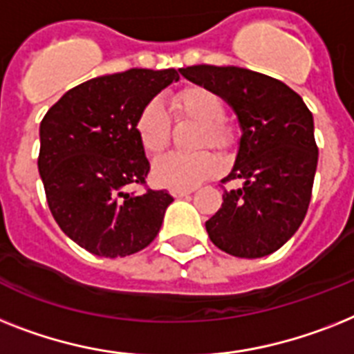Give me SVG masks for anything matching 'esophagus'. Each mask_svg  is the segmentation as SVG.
Here are the masks:
<instances>
[{"label": "esophagus", "mask_w": 354, "mask_h": 354, "mask_svg": "<svg viewBox=\"0 0 354 354\" xmlns=\"http://www.w3.org/2000/svg\"><path fill=\"white\" fill-rule=\"evenodd\" d=\"M194 194V189H171V195L175 198H180V197H186V195Z\"/></svg>", "instance_id": "esophagus-1"}]
</instances>
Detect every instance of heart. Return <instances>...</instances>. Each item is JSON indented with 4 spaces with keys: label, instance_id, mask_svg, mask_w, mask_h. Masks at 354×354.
Listing matches in <instances>:
<instances>
[{
    "label": "heart",
    "instance_id": "1",
    "mask_svg": "<svg viewBox=\"0 0 354 354\" xmlns=\"http://www.w3.org/2000/svg\"><path fill=\"white\" fill-rule=\"evenodd\" d=\"M175 115L201 124L195 145L212 146L227 151L235 142L232 127L223 121L226 108L217 93L204 86H184L171 95ZM136 133L148 153H160L170 142L171 119L159 99H151L139 110L136 118ZM221 170L218 159L212 151L197 153H166L151 166V177L159 186L170 189H192L204 180L212 179Z\"/></svg>",
    "mask_w": 354,
    "mask_h": 354
}]
</instances>
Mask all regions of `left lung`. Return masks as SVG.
Returning a JSON list of instances; mask_svg holds the SVG:
<instances>
[{"instance_id":"8db88e82","label":"left lung","mask_w":354,"mask_h":354,"mask_svg":"<svg viewBox=\"0 0 354 354\" xmlns=\"http://www.w3.org/2000/svg\"><path fill=\"white\" fill-rule=\"evenodd\" d=\"M192 83L223 97L239 118L242 136L224 189L223 206L206 232L218 250L259 259L282 248L308 213L318 148L313 115L299 93L270 75L239 66L180 68Z\"/></svg>"}]
</instances>
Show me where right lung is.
<instances>
[{"label":"right lung","instance_id":"1","mask_svg":"<svg viewBox=\"0 0 354 354\" xmlns=\"http://www.w3.org/2000/svg\"><path fill=\"white\" fill-rule=\"evenodd\" d=\"M174 81L175 68H131L93 77L63 95L39 127V168L55 223L97 257H127L157 236L174 197L145 184L150 162L136 133L139 110Z\"/></svg>","mask_w":354,"mask_h":354}]
</instances>
